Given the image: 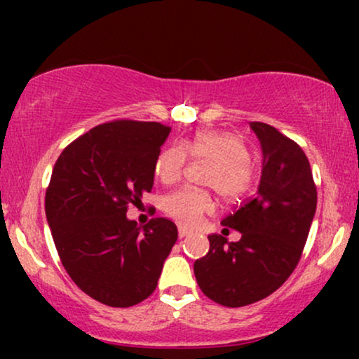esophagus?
<instances>
[{
  "label": "esophagus",
  "instance_id": "1",
  "mask_svg": "<svg viewBox=\"0 0 359 359\" xmlns=\"http://www.w3.org/2000/svg\"><path fill=\"white\" fill-rule=\"evenodd\" d=\"M189 229L187 228H184V226H179V238H185V236H189Z\"/></svg>",
  "mask_w": 359,
  "mask_h": 359
}]
</instances>
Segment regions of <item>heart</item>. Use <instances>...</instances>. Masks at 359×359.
Wrapping results in <instances>:
<instances>
[{
  "label": "heart",
  "mask_w": 359,
  "mask_h": 359,
  "mask_svg": "<svg viewBox=\"0 0 359 359\" xmlns=\"http://www.w3.org/2000/svg\"><path fill=\"white\" fill-rule=\"evenodd\" d=\"M187 151L194 158L212 165L208 185L222 199L234 201L250 191L255 180V170L250 163V150L241 138L224 131H199L191 142L170 145L160 151L155 163V174L162 182H175L187 162ZM211 196L196 189H179L168 194L163 201V211L182 224L194 226L204 214L211 212Z\"/></svg>",
  "instance_id": "1"
}]
</instances>
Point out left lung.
Instances as JSON below:
<instances>
[{"mask_svg":"<svg viewBox=\"0 0 359 359\" xmlns=\"http://www.w3.org/2000/svg\"><path fill=\"white\" fill-rule=\"evenodd\" d=\"M262 147L255 197L221 221L241 233L229 243L209 234V251L194 263L204 295L226 307L269 297L297 266L316 214L317 191L306 154L265 123H250Z\"/></svg>","mask_w":359,"mask_h":359,"instance_id":"left-lung-1","label":"left lung"}]
</instances>
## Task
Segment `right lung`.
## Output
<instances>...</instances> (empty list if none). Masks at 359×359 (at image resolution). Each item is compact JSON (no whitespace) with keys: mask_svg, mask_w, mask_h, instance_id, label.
Returning <instances> with one entry per match:
<instances>
[{"mask_svg":"<svg viewBox=\"0 0 359 359\" xmlns=\"http://www.w3.org/2000/svg\"><path fill=\"white\" fill-rule=\"evenodd\" d=\"M170 128L113 121L62 151L45 196V214L64 269L77 287L109 307L150 297L177 241V226L126 217L154 187L155 163Z\"/></svg>","mask_w":359,"mask_h":359,"instance_id":"right-lung-1","label":"right lung"}]
</instances>
